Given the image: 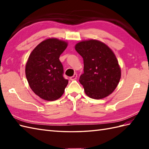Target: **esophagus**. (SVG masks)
Wrapping results in <instances>:
<instances>
[{
	"label": "esophagus",
	"instance_id": "obj_1",
	"mask_svg": "<svg viewBox=\"0 0 149 149\" xmlns=\"http://www.w3.org/2000/svg\"><path fill=\"white\" fill-rule=\"evenodd\" d=\"M77 74H74V75H73V76L70 77V80L71 81H74L77 79Z\"/></svg>",
	"mask_w": 149,
	"mask_h": 149
}]
</instances>
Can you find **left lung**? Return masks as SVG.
<instances>
[{"instance_id": "8db88e82", "label": "left lung", "mask_w": 149, "mask_h": 149, "mask_svg": "<svg viewBox=\"0 0 149 149\" xmlns=\"http://www.w3.org/2000/svg\"><path fill=\"white\" fill-rule=\"evenodd\" d=\"M75 49L83 57L84 73L79 77L85 93L93 99L111 94L118 86L121 69L113 50L97 40L77 43Z\"/></svg>"}]
</instances>
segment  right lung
I'll list each match as a JSON object with an SVG mask.
<instances>
[{
  "instance_id": "obj_1",
  "label": "right lung",
  "mask_w": 149,
  "mask_h": 149,
  "mask_svg": "<svg viewBox=\"0 0 149 149\" xmlns=\"http://www.w3.org/2000/svg\"><path fill=\"white\" fill-rule=\"evenodd\" d=\"M68 43L54 38L39 43L29 56L26 75L33 92L41 99L54 101L64 93L68 81L63 77V67L59 56Z\"/></svg>"
}]
</instances>
